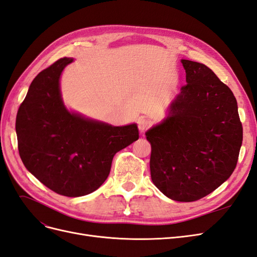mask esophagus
<instances>
[{
	"instance_id": "1",
	"label": "esophagus",
	"mask_w": 257,
	"mask_h": 257,
	"mask_svg": "<svg viewBox=\"0 0 257 257\" xmlns=\"http://www.w3.org/2000/svg\"><path fill=\"white\" fill-rule=\"evenodd\" d=\"M150 125H151V123L149 120H147L145 118H142L138 120V128H139V131L143 132V133H145V132L150 127Z\"/></svg>"
}]
</instances>
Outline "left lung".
<instances>
[{"label":"left lung","mask_w":257,"mask_h":257,"mask_svg":"<svg viewBox=\"0 0 257 257\" xmlns=\"http://www.w3.org/2000/svg\"><path fill=\"white\" fill-rule=\"evenodd\" d=\"M186 84L168 116L146 133L157 188L177 201L207 196L234 172L242 144L236 97L205 64L181 60Z\"/></svg>","instance_id":"8db88e82"}]
</instances>
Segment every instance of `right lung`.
I'll list each match as a JSON object with an SVG mask.
<instances>
[{
  "instance_id": "1",
  "label": "right lung",
  "mask_w": 257,
  "mask_h": 257,
  "mask_svg": "<svg viewBox=\"0 0 257 257\" xmlns=\"http://www.w3.org/2000/svg\"><path fill=\"white\" fill-rule=\"evenodd\" d=\"M72 62L62 58L35 77L19 107L16 132L29 172L60 195L78 197L105 182L114 154L139 135L136 124L111 126L66 109L60 76Z\"/></svg>"
}]
</instances>
